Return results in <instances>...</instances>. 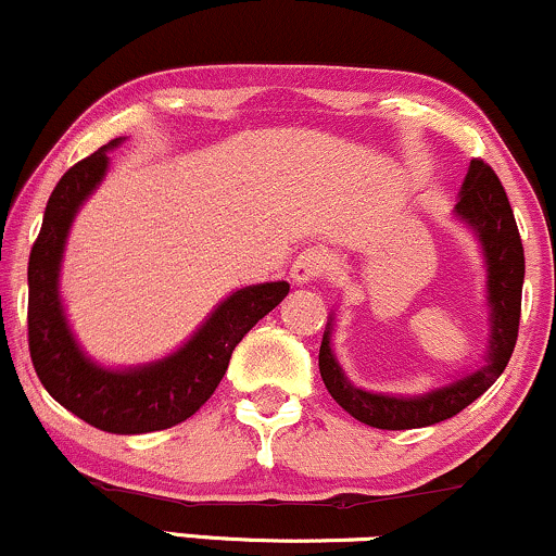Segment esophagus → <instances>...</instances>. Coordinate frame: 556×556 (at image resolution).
Listing matches in <instances>:
<instances>
[{
  "label": "esophagus",
  "mask_w": 556,
  "mask_h": 556,
  "mask_svg": "<svg viewBox=\"0 0 556 556\" xmlns=\"http://www.w3.org/2000/svg\"><path fill=\"white\" fill-rule=\"evenodd\" d=\"M330 269V256L323 245H311V249L300 251V256L294 258L292 264V279L298 285L313 282V279H320L323 274Z\"/></svg>",
  "instance_id": "34e87169"
}]
</instances>
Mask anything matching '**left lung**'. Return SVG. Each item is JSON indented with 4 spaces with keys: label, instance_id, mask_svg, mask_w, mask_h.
Listing matches in <instances>:
<instances>
[{
    "label": "left lung",
    "instance_id": "left-lung-1",
    "mask_svg": "<svg viewBox=\"0 0 556 556\" xmlns=\"http://www.w3.org/2000/svg\"><path fill=\"white\" fill-rule=\"evenodd\" d=\"M456 215L475 228L480 238L484 258H488V294L493 307V336H490L488 364L462 377L448 388L433 390L420 397H390L364 392L343 377L333 354H330L328 333L323 336L318 367L330 397L339 403L349 416L362 424L382 431H407L441 424L472 405L484 390L508 367V359L516 349L518 320H521V290H523V243L513 217L508 194L497 179V174L482 159H472L467 179L462 185Z\"/></svg>",
    "mask_w": 556,
    "mask_h": 556
}]
</instances>
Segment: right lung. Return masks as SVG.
Listing matches in <instances>:
<instances>
[{"label":"right lung","instance_id":"right-lung-1","mask_svg":"<svg viewBox=\"0 0 556 556\" xmlns=\"http://www.w3.org/2000/svg\"><path fill=\"white\" fill-rule=\"evenodd\" d=\"M117 143L121 138L74 164L48 197L43 226L27 262V346L35 375L53 400L100 431L128 435L164 431L194 416L220 384L233 349L287 298L290 285L266 282L233 292L164 362L128 371L89 362L63 318L59 266L76 210L102 181L108 151Z\"/></svg>","mask_w":556,"mask_h":556}]
</instances>
